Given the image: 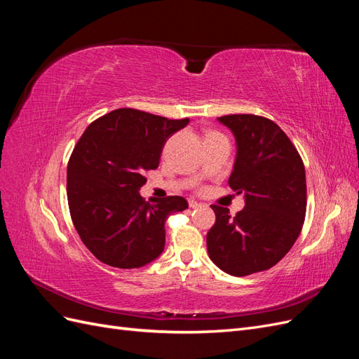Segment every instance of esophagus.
Masks as SVG:
<instances>
[{"instance_id": "esophagus-1", "label": "esophagus", "mask_w": 359, "mask_h": 359, "mask_svg": "<svg viewBox=\"0 0 359 359\" xmlns=\"http://www.w3.org/2000/svg\"><path fill=\"white\" fill-rule=\"evenodd\" d=\"M189 205H190V208H191V210H194V208H199V206H202V203H199L198 201H194V199H190V201H189Z\"/></svg>"}]
</instances>
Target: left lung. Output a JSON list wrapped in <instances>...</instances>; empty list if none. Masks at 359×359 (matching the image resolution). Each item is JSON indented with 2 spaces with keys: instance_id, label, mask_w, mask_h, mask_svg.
<instances>
[{
  "instance_id": "8db88e82",
  "label": "left lung",
  "mask_w": 359,
  "mask_h": 359,
  "mask_svg": "<svg viewBox=\"0 0 359 359\" xmlns=\"http://www.w3.org/2000/svg\"><path fill=\"white\" fill-rule=\"evenodd\" d=\"M235 136L229 187L244 193L233 217L212 205L215 223L206 233L212 262L244 277L269 269L295 244L307 208L306 169L290 139L274 121L252 114L217 118Z\"/></svg>"
}]
</instances>
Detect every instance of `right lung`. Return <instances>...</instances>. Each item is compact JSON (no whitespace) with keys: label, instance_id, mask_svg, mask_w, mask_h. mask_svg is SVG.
Listing matches in <instances>:
<instances>
[{"label":"right lung","instance_id":"1","mask_svg":"<svg viewBox=\"0 0 359 359\" xmlns=\"http://www.w3.org/2000/svg\"><path fill=\"white\" fill-rule=\"evenodd\" d=\"M189 123L124 107L86 127L67 165V201L82 243L100 262L140 268L163 253L166 219L189 203L181 196L145 202L139 190L166 140Z\"/></svg>","mask_w":359,"mask_h":359}]
</instances>
